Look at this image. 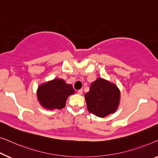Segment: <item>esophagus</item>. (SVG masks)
Segmentation results:
<instances>
[{
	"instance_id": "obj_1",
	"label": "esophagus",
	"mask_w": 158,
	"mask_h": 158,
	"mask_svg": "<svg viewBox=\"0 0 158 158\" xmlns=\"http://www.w3.org/2000/svg\"><path fill=\"white\" fill-rule=\"evenodd\" d=\"M77 93H78L79 95H81L82 94H83V90L79 89V90H78V92H77Z\"/></svg>"
}]
</instances>
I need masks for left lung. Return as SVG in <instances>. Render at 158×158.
I'll list each match as a JSON object with an SVG mask.
<instances>
[{"label":"left lung","instance_id":"obj_1","mask_svg":"<svg viewBox=\"0 0 158 158\" xmlns=\"http://www.w3.org/2000/svg\"><path fill=\"white\" fill-rule=\"evenodd\" d=\"M88 111L99 117L116 112L120 102V91L117 85L103 78H97L85 94Z\"/></svg>","mask_w":158,"mask_h":158}]
</instances>
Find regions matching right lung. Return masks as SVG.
Wrapping results in <instances>:
<instances>
[{"mask_svg":"<svg viewBox=\"0 0 158 158\" xmlns=\"http://www.w3.org/2000/svg\"><path fill=\"white\" fill-rule=\"evenodd\" d=\"M75 93L72 84L62 79H54L40 84L37 89V99L46 110H61L65 107L66 99Z\"/></svg>","mask_w":158,"mask_h":158,"instance_id":"obj_1","label":"right lung"}]
</instances>
